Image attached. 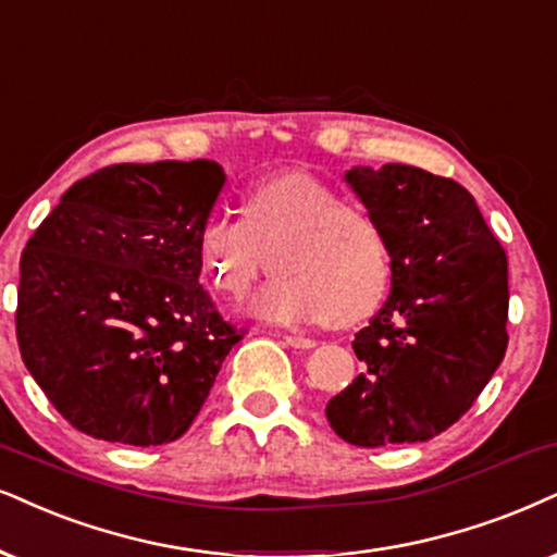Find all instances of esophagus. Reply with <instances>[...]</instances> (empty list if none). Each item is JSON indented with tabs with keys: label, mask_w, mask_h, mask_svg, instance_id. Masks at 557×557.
Instances as JSON below:
<instances>
[{
	"label": "esophagus",
	"mask_w": 557,
	"mask_h": 557,
	"mask_svg": "<svg viewBox=\"0 0 557 557\" xmlns=\"http://www.w3.org/2000/svg\"><path fill=\"white\" fill-rule=\"evenodd\" d=\"M287 347H295V349H313L315 342L308 339V336H300V334H285L283 336Z\"/></svg>",
	"instance_id": "34e87169"
}]
</instances>
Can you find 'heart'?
<instances>
[{
  "mask_svg": "<svg viewBox=\"0 0 557 557\" xmlns=\"http://www.w3.org/2000/svg\"><path fill=\"white\" fill-rule=\"evenodd\" d=\"M202 274L218 293L242 300L274 267L251 311L274 323L326 319L347 326L377 308L391 283L383 226L308 172L251 187L244 218L213 213L197 234Z\"/></svg>",
  "mask_w": 557,
  "mask_h": 557,
  "instance_id": "b5f03b06",
  "label": "heart"
}]
</instances>
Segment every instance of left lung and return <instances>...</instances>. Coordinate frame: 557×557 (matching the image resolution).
I'll return each instance as SVG.
<instances>
[{"instance_id":"obj_1","label":"left lung","mask_w":557,"mask_h":557,"mask_svg":"<svg viewBox=\"0 0 557 557\" xmlns=\"http://www.w3.org/2000/svg\"><path fill=\"white\" fill-rule=\"evenodd\" d=\"M351 193L383 226L391 295L357 331L364 372L326 406L357 447L426 442L453 426L504 360L509 264L473 195L419 166H351Z\"/></svg>"}]
</instances>
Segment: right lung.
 <instances>
[{
	"label": "right lung",
	"instance_id": "right-lung-1",
	"mask_svg": "<svg viewBox=\"0 0 557 557\" xmlns=\"http://www.w3.org/2000/svg\"><path fill=\"white\" fill-rule=\"evenodd\" d=\"M223 185L208 159L104 166L74 182L27 242L20 355L79 432L164 445L200 413L242 339L197 283V234Z\"/></svg>",
	"mask_w": 557,
	"mask_h": 557
}]
</instances>
